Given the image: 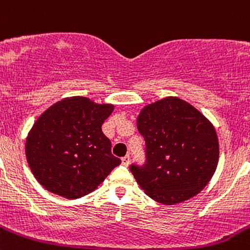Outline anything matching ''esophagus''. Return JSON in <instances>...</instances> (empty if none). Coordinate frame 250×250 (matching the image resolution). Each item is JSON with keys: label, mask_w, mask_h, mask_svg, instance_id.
Returning <instances> with one entry per match:
<instances>
[{"label": "esophagus", "mask_w": 250, "mask_h": 250, "mask_svg": "<svg viewBox=\"0 0 250 250\" xmlns=\"http://www.w3.org/2000/svg\"><path fill=\"white\" fill-rule=\"evenodd\" d=\"M129 162H130V157L129 154H127V155H125V157L122 158V163L125 165H129Z\"/></svg>", "instance_id": "34e87169"}]
</instances>
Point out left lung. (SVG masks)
Instances as JSON below:
<instances>
[{"mask_svg":"<svg viewBox=\"0 0 250 250\" xmlns=\"http://www.w3.org/2000/svg\"><path fill=\"white\" fill-rule=\"evenodd\" d=\"M137 122L146 141V160L129 169L139 186L164 205L197 195L211 180L220 157L213 125L178 97L148 104Z\"/></svg>","mask_w":250,"mask_h":250,"instance_id":"1","label":"left lung"}]
</instances>
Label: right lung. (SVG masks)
<instances>
[{"label":"right lung","instance_id":"1","mask_svg":"<svg viewBox=\"0 0 250 250\" xmlns=\"http://www.w3.org/2000/svg\"><path fill=\"white\" fill-rule=\"evenodd\" d=\"M112 111V104L75 96L42 114L25 144L28 165L42 186L66 199H80L121 164L101 128Z\"/></svg>","mask_w":250,"mask_h":250}]
</instances>
